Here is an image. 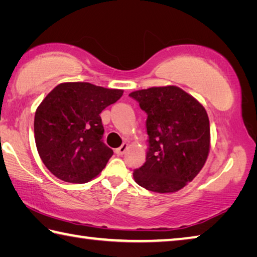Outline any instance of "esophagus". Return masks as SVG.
<instances>
[{
    "mask_svg": "<svg viewBox=\"0 0 257 257\" xmlns=\"http://www.w3.org/2000/svg\"><path fill=\"white\" fill-rule=\"evenodd\" d=\"M127 149H128V145L127 144H122V145L119 147V149L115 150V153L118 154V155H123L125 153V151H127Z\"/></svg>",
    "mask_w": 257,
    "mask_h": 257,
    "instance_id": "obj_1",
    "label": "esophagus"
}]
</instances>
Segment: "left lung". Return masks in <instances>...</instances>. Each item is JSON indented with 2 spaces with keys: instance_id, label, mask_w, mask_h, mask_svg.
Masks as SVG:
<instances>
[{
  "instance_id": "8db88e82",
  "label": "left lung",
  "mask_w": 257,
  "mask_h": 257,
  "mask_svg": "<svg viewBox=\"0 0 257 257\" xmlns=\"http://www.w3.org/2000/svg\"><path fill=\"white\" fill-rule=\"evenodd\" d=\"M129 96L147 114L146 162L134 170L135 181L154 193H173L190 182L210 151L205 108L179 87L136 90Z\"/></svg>"
}]
</instances>
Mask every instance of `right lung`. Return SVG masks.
Masks as SVG:
<instances>
[{
	"label": "right lung",
	"instance_id": "obj_1",
	"mask_svg": "<svg viewBox=\"0 0 257 257\" xmlns=\"http://www.w3.org/2000/svg\"><path fill=\"white\" fill-rule=\"evenodd\" d=\"M122 93L89 82H64L43 99L35 113V142L56 178L85 184L105 168L113 151L103 143L99 114Z\"/></svg>",
	"mask_w": 257,
	"mask_h": 257
}]
</instances>
